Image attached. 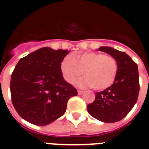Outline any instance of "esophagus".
Segmentation results:
<instances>
[{"label": "esophagus", "instance_id": "34e87169", "mask_svg": "<svg viewBox=\"0 0 149 149\" xmlns=\"http://www.w3.org/2000/svg\"><path fill=\"white\" fill-rule=\"evenodd\" d=\"M84 91L83 90H78L77 91V93H78V95H83L84 94Z\"/></svg>", "mask_w": 149, "mask_h": 149}]
</instances>
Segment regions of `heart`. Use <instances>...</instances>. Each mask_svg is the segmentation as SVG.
<instances>
[{
  "label": "heart",
  "mask_w": 149,
  "mask_h": 149,
  "mask_svg": "<svg viewBox=\"0 0 149 149\" xmlns=\"http://www.w3.org/2000/svg\"><path fill=\"white\" fill-rule=\"evenodd\" d=\"M60 69L63 78L69 84L81 77L84 72L86 77L77 82L79 86L103 90L115 81L118 64L113 56L91 51L73 56H66L62 60Z\"/></svg>",
  "instance_id": "obj_1"
}]
</instances>
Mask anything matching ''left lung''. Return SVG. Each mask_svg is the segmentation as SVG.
I'll return each mask as SVG.
<instances>
[{"label": "left lung", "instance_id": "1", "mask_svg": "<svg viewBox=\"0 0 149 149\" xmlns=\"http://www.w3.org/2000/svg\"><path fill=\"white\" fill-rule=\"evenodd\" d=\"M98 50L115 57L118 72L112 86L95 93V101L87 105V110L96 119L112 123L125 118L137 101L139 92L138 67L125 52L110 47H101Z\"/></svg>", "mask_w": 149, "mask_h": 149}]
</instances>
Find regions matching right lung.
<instances>
[{
    "label": "right lung",
    "mask_w": 149,
    "mask_h": 149,
    "mask_svg": "<svg viewBox=\"0 0 149 149\" xmlns=\"http://www.w3.org/2000/svg\"><path fill=\"white\" fill-rule=\"evenodd\" d=\"M70 52L45 47L21 59L12 73V103L22 118L36 125H49L65 113L77 95L63 79L60 64Z\"/></svg>",
    "instance_id": "add662e5"
}]
</instances>
